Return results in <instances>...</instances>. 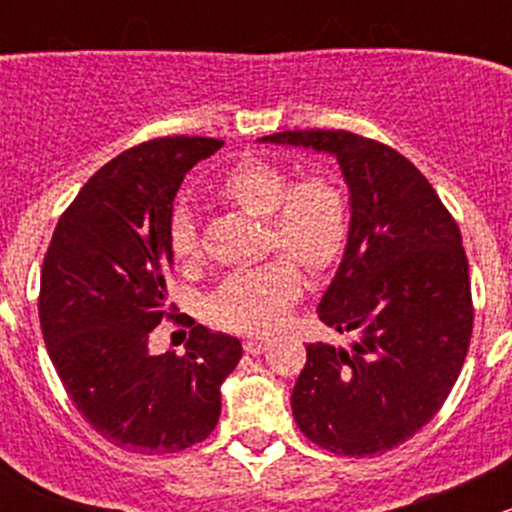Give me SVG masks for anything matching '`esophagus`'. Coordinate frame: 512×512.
I'll return each instance as SVG.
<instances>
[{
  "instance_id": "esophagus-1",
  "label": "esophagus",
  "mask_w": 512,
  "mask_h": 512,
  "mask_svg": "<svg viewBox=\"0 0 512 512\" xmlns=\"http://www.w3.org/2000/svg\"><path fill=\"white\" fill-rule=\"evenodd\" d=\"M265 349H267V339H257V337L245 339V352L247 354H262Z\"/></svg>"
}]
</instances>
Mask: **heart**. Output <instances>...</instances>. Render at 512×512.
I'll return each mask as SVG.
<instances>
[{
	"label": "heart",
	"instance_id": "obj_1",
	"mask_svg": "<svg viewBox=\"0 0 512 512\" xmlns=\"http://www.w3.org/2000/svg\"><path fill=\"white\" fill-rule=\"evenodd\" d=\"M218 198L245 215L265 220V247L285 252L309 272L337 265L349 240V203L327 175H307L292 183L285 168L250 158L220 178ZM170 252L178 262L198 257V230L188 210H175L168 223ZM302 292V275L287 257L250 272H235L210 297V317L225 329L250 334L272 332L289 304Z\"/></svg>",
	"mask_w": 512,
	"mask_h": 512
}]
</instances>
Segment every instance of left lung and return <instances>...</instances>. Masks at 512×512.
Instances as JSON below:
<instances>
[{
    "label": "left lung",
    "mask_w": 512,
    "mask_h": 512,
    "mask_svg": "<svg viewBox=\"0 0 512 512\" xmlns=\"http://www.w3.org/2000/svg\"><path fill=\"white\" fill-rule=\"evenodd\" d=\"M262 143L329 153L349 188V240L317 314L352 349L309 344L292 391L299 431L337 456L409 441L451 394L473 332L461 230L411 160L349 131H282Z\"/></svg>",
    "instance_id": "8db88e82"
}]
</instances>
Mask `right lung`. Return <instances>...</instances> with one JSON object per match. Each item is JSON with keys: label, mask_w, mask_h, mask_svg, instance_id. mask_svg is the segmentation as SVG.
Returning <instances> with one entry per match:
<instances>
[{"label": "right lung", "mask_w": 512, "mask_h": 512, "mask_svg": "<svg viewBox=\"0 0 512 512\" xmlns=\"http://www.w3.org/2000/svg\"><path fill=\"white\" fill-rule=\"evenodd\" d=\"M223 141L153 138L103 165L59 218L41 267L46 352L79 414L118 448L175 453L205 441L242 356L230 334L190 329L185 354H151L168 314V223L185 173Z\"/></svg>", "instance_id": "add662e5"}]
</instances>
